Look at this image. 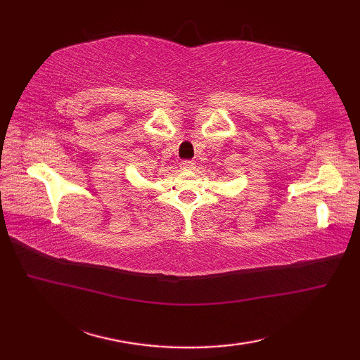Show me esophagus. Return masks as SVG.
Returning a JSON list of instances; mask_svg holds the SVG:
<instances>
[{
  "instance_id": "1",
  "label": "esophagus",
  "mask_w": 360,
  "mask_h": 360,
  "mask_svg": "<svg viewBox=\"0 0 360 360\" xmlns=\"http://www.w3.org/2000/svg\"><path fill=\"white\" fill-rule=\"evenodd\" d=\"M179 167H181V170H192V168L195 167V162L193 160H182Z\"/></svg>"
}]
</instances>
